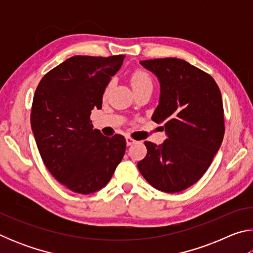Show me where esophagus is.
<instances>
[{
	"mask_svg": "<svg viewBox=\"0 0 253 253\" xmlns=\"http://www.w3.org/2000/svg\"><path fill=\"white\" fill-rule=\"evenodd\" d=\"M135 143H136V140L132 139L131 137H129V136L126 137V144H127V146H131V145L135 144Z\"/></svg>",
	"mask_w": 253,
	"mask_h": 253,
	"instance_id": "esophagus-1",
	"label": "esophagus"
}]
</instances>
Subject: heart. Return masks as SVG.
<instances>
[{"label": "heart", "mask_w": 253, "mask_h": 253, "mask_svg": "<svg viewBox=\"0 0 253 253\" xmlns=\"http://www.w3.org/2000/svg\"><path fill=\"white\" fill-rule=\"evenodd\" d=\"M130 84H131L132 89H134V91H137L144 87L153 84L151 77H149V75L146 71L142 69H137L130 75ZM110 87H111V83H109L106 85L104 90V96H106L107 93H108Z\"/></svg>", "instance_id": "obj_1"}]
</instances>
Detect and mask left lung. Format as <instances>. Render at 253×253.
<instances>
[{
    "instance_id": "obj_1",
    "label": "left lung",
    "mask_w": 253,
    "mask_h": 253,
    "mask_svg": "<svg viewBox=\"0 0 253 253\" xmlns=\"http://www.w3.org/2000/svg\"><path fill=\"white\" fill-rule=\"evenodd\" d=\"M161 84L152 121L164 124L162 145L145 142L147 155L137 168L153 187L176 193L207 172L224 136L220 89L211 76L177 58L140 61Z\"/></svg>"
}]
</instances>
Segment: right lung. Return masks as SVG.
I'll list each match as a JSON object with an SVG mask.
<instances>
[{"label":"right lung","mask_w":253,"mask_h":253,"mask_svg":"<svg viewBox=\"0 0 253 253\" xmlns=\"http://www.w3.org/2000/svg\"><path fill=\"white\" fill-rule=\"evenodd\" d=\"M125 55H75L50 70L38 84L31 128L44 165L72 192L90 194L107 185L122 162L126 140L92 129L106 85Z\"/></svg>","instance_id":"add662e5"}]
</instances>
